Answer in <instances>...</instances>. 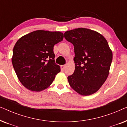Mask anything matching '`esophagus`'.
I'll list each match as a JSON object with an SVG mask.
<instances>
[{
  "label": "esophagus",
  "mask_w": 127,
  "mask_h": 127,
  "mask_svg": "<svg viewBox=\"0 0 127 127\" xmlns=\"http://www.w3.org/2000/svg\"><path fill=\"white\" fill-rule=\"evenodd\" d=\"M65 67H66V66L65 65H61V69H62V70H65Z\"/></svg>",
  "instance_id": "34e87169"
}]
</instances>
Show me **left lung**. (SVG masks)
Returning a JSON list of instances; mask_svg holds the SVG:
<instances>
[{"instance_id":"left-lung-1","label":"left lung","mask_w":127,"mask_h":127,"mask_svg":"<svg viewBox=\"0 0 127 127\" xmlns=\"http://www.w3.org/2000/svg\"><path fill=\"white\" fill-rule=\"evenodd\" d=\"M74 46L75 69L67 77L69 85L76 92L87 96L98 91L109 74L113 54L106 39L99 33L79 28L64 33Z\"/></svg>"}]
</instances>
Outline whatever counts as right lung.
I'll use <instances>...</instances> for the list:
<instances>
[{"mask_svg":"<svg viewBox=\"0 0 127 127\" xmlns=\"http://www.w3.org/2000/svg\"><path fill=\"white\" fill-rule=\"evenodd\" d=\"M63 38L61 32L37 30L23 36L15 43L12 64L19 80L28 90H45L60 72L53 49Z\"/></svg>","mask_w":127,"mask_h":127,"instance_id":"right-lung-1","label":"right lung"}]
</instances>
